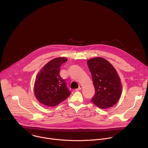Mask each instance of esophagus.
I'll use <instances>...</instances> for the list:
<instances>
[{
    "label": "esophagus",
    "mask_w": 148,
    "mask_h": 148,
    "mask_svg": "<svg viewBox=\"0 0 148 148\" xmlns=\"http://www.w3.org/2000/svg\"><path fill=\"white\" fill-rule=\"evenodd\" d=\"M82 89V86H79V87L76 90V91H79V90H81Z\"/></svg>",
    "instance_id": "34e87169"
}]
</instances>
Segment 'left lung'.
<instances>
[{"label": "left lung", "mask_w": 148, "mask_h": 148, "mask_svg": "<svg viewBox=\"0 0 148 148\" xmlns=\"http://www.w3.org/2000/svg\"><path fill=\"white\" fill-rule=\"evenodd\" d=\"M87 64L95 90L91 101L101 109L113 107L120 99L122 90L121 79L115 69L102 57L89 59Z\"/></svg>", "instance_id": "obj_1"}]
</instances>
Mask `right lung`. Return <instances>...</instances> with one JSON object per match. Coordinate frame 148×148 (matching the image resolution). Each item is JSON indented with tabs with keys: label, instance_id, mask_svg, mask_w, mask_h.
I'll return each mask as SVG.
<instances>
[{
	"label": "right lung",
	"instance_id": "add662e5",
	"mask_svg": "<svg viewBox=\"0 0 148 148\" xmlns=\"http://www.w3.org/2000/svg\"><path fill=\"white\" fill-rule=\"evenodd\" d=\"M67 61L66 57L55 58L38 73L34 82V93L36 99L46 107H54L67 99L71 92L60 75V66Z\"/></svg>",
	"mask_w": 148,
	"mask_h": 148
}]
</instances>
